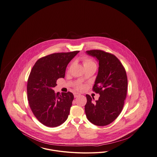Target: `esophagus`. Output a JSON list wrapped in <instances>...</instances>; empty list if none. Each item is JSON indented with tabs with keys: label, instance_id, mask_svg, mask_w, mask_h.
Segmentation results:
<instances>
[{
	"label": "esophagus",
	"instance_id": "1",
	"mask_svg": "<svg viewBox=\"0 0 157 157\" xmlns=\"http://www.w3.org/2000/svg\"><path fill=\"white\" fill-rule=\"evenodd\" d=\"M74 97L75 98L78 97H79V96L81 95V94H78V93H74Z\"/></svg>",
	"mask_w": 157,
	"mask_h": 157
}]
</instances>
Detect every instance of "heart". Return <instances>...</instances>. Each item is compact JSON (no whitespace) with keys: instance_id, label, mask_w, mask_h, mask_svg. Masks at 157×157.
<instances>
[{"instance_id":"heart-1","label":"heart","mask_w":157,"mask_h":157,"mask_svg":"<svg viewBox=\"0 0 157 157\" xmlns=\"http://www.w3.org/2000/svg\"><path fill=\"white\" fill-rule=\"evenodd\" d=\"M83 66L84 67H86V66H90V65H95V63L93 62V60H92L88 58H86V59H84L83 61ZM83 88V85H80V84H78L76 85V88L78 90H82Z\"/></svg>"}]
</instances>
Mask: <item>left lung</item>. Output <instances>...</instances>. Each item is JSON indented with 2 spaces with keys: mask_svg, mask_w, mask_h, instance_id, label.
Instances as JSON below:
<instances>
[{
  "mask_svg": "<svg viewBox=\"0 0 157 157\" xmlns=\"http://www.w3.org/2000/svg\"><path fill=\"white\" fill-rule=\"evenodd\" d=\"M86 53L99 62L93 90L99 94L97 101L86 95V118L93 124L105 126L112 122L122 111L127 97L128 79L125 68L115 55L101 50Z\"/></svg>",
  "mask_w": 157,
  "mask_h": 157,
  "instance_id": "1",
  "label": "left lung"
}]
</instances>
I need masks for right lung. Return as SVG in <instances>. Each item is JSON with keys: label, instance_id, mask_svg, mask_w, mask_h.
<instances>
[{"label": "right lung", "instance_id": "obj_1", "mask_svg": "<svg viewBox=\"0 0 157 157\" xmlns=\"http://www.w3.org/2000/svg\"><path fill=\"white\" fill-rule=\"evenodd\" d=\"M79 51L55 53L37 60L28 80L27 94L30 109L45 126H59L67 120L74 100L72 93H55L56 81L65 78L68 63Z\"/></svg>", "mask_w": 157, "mask_h": 157}]
</instances>
